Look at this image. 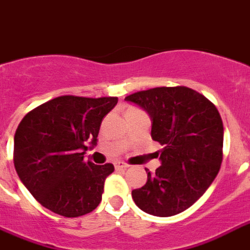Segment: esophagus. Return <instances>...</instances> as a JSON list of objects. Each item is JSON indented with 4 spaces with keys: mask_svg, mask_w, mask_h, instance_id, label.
Segmentation results:
<instances>
[{
    "mask_svg": "<svg viewBox=\"0 0 250 250\" xmlns=\"http://www.w3.org/2000/svg\"><path fill=\"white\" fill-rule=\"evenodd\" d=\"M127 167H129V165L125 164V163H123V161H118V163H115V169H122V170H125V169H127Z\"/></svg>",
    "mask_w": 250,
    "mask_h": 250,
    "instance_id": "obj_1",
    "label": "esophagus"
}]
</instances>
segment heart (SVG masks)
Segmentation results:
<instances>
[{
  "label": "heart",
  "mask_w": 250,
  "mask_h": 250,
  "mask_svg": "<svg viewBox=\"0 0 250 250\" xmlns=\"http://www.w3.org/2000/svg\"><path fill=\"white\" fill-rule=\"evenodd\" d=\"M135 110H140V109H137V108H129L128 109V112H135ZM127 112V113H128Z\"/></svg>",
  "instance_id": "heart-1"
}]
</instances>
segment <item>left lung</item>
I'll use <instances>...</instances> for the list:
<instances>
[{"label":"left lung","mask_w":250,"mask_h":250,"mask_svg":"<svg viewBox=\"0 0 250 250\" xmlns=\"http://www.w3.org/2000/svg\"><path fill=\"white\" fill-rule=\"evenodd\" d=\"M150 114L151 137L163 146L161 165L132 190L142 211L167 217L189 208L220 170L224 125L213 103L187 86L154 87L125 96Z\"/></svg>","instance_id":"8db88e82"}]
</instances>
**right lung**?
<instances>
[{
	"mask_svg": "<svg viewBox=\"0 0 250 250\" xmlns=\"http://www.w3.org/2000/svg\"><path fill=\"white\" fill-rule=\"evenodd\" d=\"M117 96L62 95L25 115L14 138L19 178L42 206L64 217H79L99 206L113 164L83 160L96 145L103 118Z\"/></svg>",
	"mask_w": 250,
	"mask_h": 250,
	"instance_id": "right-lung-1",
	"label": "right lung"
}]
</instances>
